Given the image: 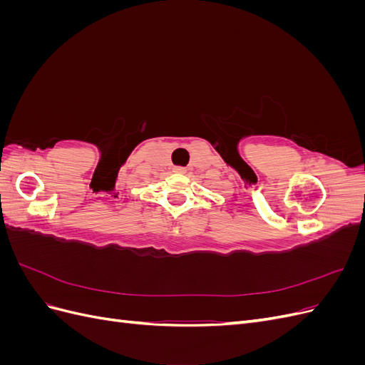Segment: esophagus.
<instances>
[{
    "instance_id": "esophagus-1",
    "label": "esophagus",
    "mask_w": 365,
    "mask_h": 365,
    "mask_svg": "<svg viewBox=\"0 0 365 365\" xmlns=\"http://www.w3.org/2000/svg\"><path fill=\"white\" fill-rule=\"evenodd\" d=\"M175 173H185V168H181V165H176V168L173 169Z\"/></svg>"
}]
</instances>
